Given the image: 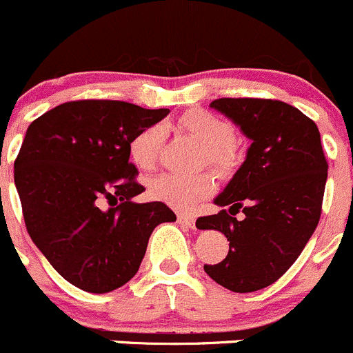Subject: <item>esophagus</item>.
Returning <instances> with one entry per match:
<instances>
[{"instance_id":"obj_1","label":"esophagus","mask_w":353,"mask_h":353,"mask_svg":"<svg viewBox=\"0 0 353 353\" xmlns=\"http://www.w3.org/2000/svg\"><path fill=\"white\" fill-rule=\"evenodd\" d=\"M177 222H179V224L188 225V228H193V225H194V215L179 214V215H177Z\"/></svg>"}]
</instances>
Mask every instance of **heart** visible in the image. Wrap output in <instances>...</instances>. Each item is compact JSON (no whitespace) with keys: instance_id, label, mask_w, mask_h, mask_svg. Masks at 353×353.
Wrapping results in <instances>:
<instances>
[{"instance_id":"1","label":"heart","mask_w":353,"mask_h":353,"mask_svg":"<svg viewBox=\"0 0 353 353\" xmlns=\"http://www.w3.org/2000/svg\"><path fill=\"white\" fill-rule=\"evenodd\" d=\"M183 132L196 139L201 146V162H208L219 172H229L238 162L232 139L234 129L224 119L205 110H191L181 115L176 122ZM162 125L155 124L139 131L129 143V157L141 170H153L159 162L163 143ZM214 190V177L210 172H196L190 176L162 174L150 181V196L163 201L174 208H190L201 198L208 196Z\"/></svg>"}]
</instances>
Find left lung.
I'll return each instance as SVG.
<instances>
[{
    "label": "left lung",
    "mask_w": 353,
    "mask_h": 353,
    "mask_svg": "<svg viewBox=\"0 0 353 353\" xmlns=\"http://www.w3.org/2000/svg\"><path fill=\"white\" fill-rule=\"evenodd\" d=\"M212 108L231 119L252 139L228 186L214 200L219 214L200 217L198 229L228 238L222 262L203 269L234 293H250L278 281L316 231L323 208L327 162L316 122L279 100L221 98ZM241 208L243 221L232 215Z\"/></svg>",
    "instance_id": "left-lung-1"
}]
</instances>
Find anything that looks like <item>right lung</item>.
<instances>
[{
    "label": "right lung",
    "instance_id": "obj_1",
    "mask_svg": "<svg viewBox=\"0 0 353 353\" xmlns=\"http://www.w3.org/2000/svg\"><path fill=\"white\" fill-rule=\"evenodd\" d=\"M169 108L128 101L58 105L29 125L15 160V186L34 245L70 285L108 293L138 272L153 229L174 222L162 201L136 203L145 191L129 162V143Z\"/></svg>",
    "mask_w": 353,
    "mask_h": 353
}]
</instances>
